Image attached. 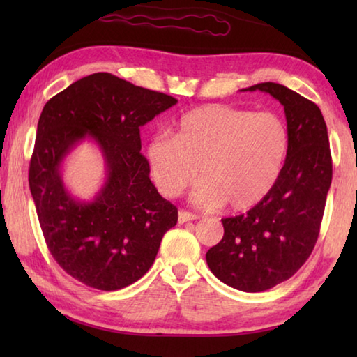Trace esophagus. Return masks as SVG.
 <instances>
[{"mask_svg":"<svg viewBox=\"0 0 357 357\" xmlns=\"http://www.w3.org/2000/svg\"><path fill=\"white\" fill-rule=\"evenodd\" d=\"M197 219H198V215H197V214L187 213V211H179V214H178V220H179V223H185V222L197 220Z\"/></svg>","mask_w":357,"mask_h":357,"instance_id":"obj_1","label":"esophagus"}]
</instances>
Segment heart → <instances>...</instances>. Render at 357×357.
<instances>
[{
	"mask_svg": "<svg viewBox=\"0 0 357 357\" xmlns=\"http://www.w3.org/2000/svg\"><path fill=\"white\" fill-rule=\"evenodd\" d=\"M288 149L289 132L279 114L209 104L183 114L174 135L151 138L146 157L162 195L178 197L200 173L193 200L244 213L274 190Z\"/></svg>",
	"mask_w": 357,
	"mask_h": 357,
	"instance_id": "1",
	"label": "heart"
}]
</instances>
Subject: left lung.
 Listing matches in <instances>:
<instances>
[{"mask_svg":"<svg viewBox=\"0 0 357 357\" xmlns=\"http://www.w3.org/2000/svg\"><path fill=\"white\" fill-rule=\"evenodd\" d=\"M243 91L268 93L283 105L288 157L279 183L261 204L222 219L223 238L208 250L206 263L228 287L258 293L288 280L310 257L332 181V159L328 128L312 100L273 82Z\"/></svg>","mask_w":357,"mask_h":357,"instance_id":"obj_1","label":"left lung"}]
</instances>
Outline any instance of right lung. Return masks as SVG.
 I'll list each match as a JSON object with an SVG mask.
<instances>
[{"label":"right lung","instance_id":"add662e5","mask_svg":"<svg viewBox=\"0 0 357 357\" xmlns=\"http://www.w3.org/2000/svg\"><path fill=\"white\" fill-rule=\"evenodd\" d=\"M172 96L107 72L80 78L47 102L29 164V190L48 250L84 285L114 291L148 273L178 209L160 197L140 154V128L176 105ZM96 143L106 181L93 201L71 195L62 164L82 141Z\"/></svg>","mask_w":357,"mask_h":357}]
</instances>
